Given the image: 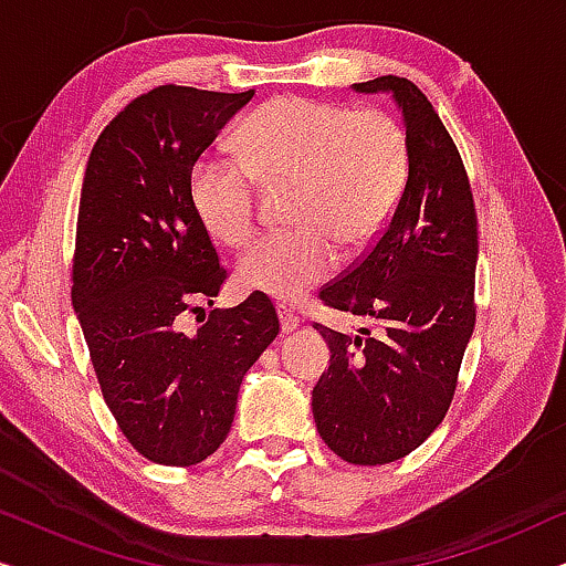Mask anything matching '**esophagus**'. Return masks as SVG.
<instances>
[{"label": "esophagus", "instance_id": "1", "mask_svg": "<svg viewBox=\"0 0 566 566\" xmlns=\"http://www.w3.org/2000/svg\"><path fill=\"white\" fill-rule=\"evenodd\" d=\"M277 316H281V329L285 332V335H289V332H293L298 327V314L293 312V308H289V306H277Z\"/></svg>", "mask_w": 566, "mask_h": 566}]
</instances>
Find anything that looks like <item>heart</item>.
I'll return each mask as SVG.
<instances>
[{
    "mask_svg": "<svg viewBox=\"0 0 566 566\" xmlns=\"http://www.w3.org/2000/svg\"><path fill=\"white\" fill-rule=\"evenodd\" d=\"M242 159L203 154L192 165V206L216 239L244 247L258 231L254 175L296 180L293 223L239 260L247 291L304 298L337 265L339 244L360 250L381 234L407 182L405 136L389 115L347 111L298 95L275 97L247 118Z\"/></svg>",
    "mask_w": 566,
    "mask_h": 566,
    "instance_id": "1",
    "label": "heart"
}]
</instances>
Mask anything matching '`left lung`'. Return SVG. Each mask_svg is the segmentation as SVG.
Masks as SVG:
<instances>
[{
	"mask_svg": "<svg viewBox=\"0 0 566 566\" xmlns=\"http://www.w3.org/2000/svg\"><path fill=\"white\" fill-rule=\"evenodd\" d=\"M353 90L397 105L407 182L370 252L322 291L324 304L363 316L376 335L316 324L332 358L312 412L339 459L378 467L420 448L451 407L476 319L479 242L467 169L430 99L391 74Z\"/></svg>",
	"mask_w": 566,
	"mask_h": 566,
	"instance_id": "obj_1",
	"label": "left lung"
}]
</instances>
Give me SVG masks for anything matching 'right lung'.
Masks as SVG:
<instances>
[{
	"label": "right lung",
	"instance_id": "1",
	"mask_svg": "<svg viewBox=\"0 0 566 566\" xmlns=\"http://www.w3.org/2000/svg\"><path fill=\"white\" fill-rule=\"evenodd\" d=\"M252 97L146 92L99 134L84 172L72 304L115 422L165 467H192L223 443L244 374L281 329L265 293L223 312L200 306H213L227 270L190 172ZM185 311L201 312L196 333L181 329Z\"/></svg>",
	"mask_w": 566,
	"mask_h": 566
}]
</instances>
